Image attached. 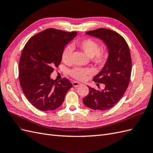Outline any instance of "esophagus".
Here are the masks:
<instances>
[{"label":"esophagus","mask_w":153,"mask_h":153,"mask_svg":"<svg viewBox=\"0 0 153 153\" xmlns=\"http://www.w3.org/2000/svg\"><path fill=\"white\" fill-rule=\"evenodd\" d=\"M72 85H73V86L74 87H77V86H80L81 85V82H77V81H73L72 82Z\"/></svg>","instance_id":"34e87169"}]
</instances>
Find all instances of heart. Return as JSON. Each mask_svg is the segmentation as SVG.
<instances>
[{
  "label": "heart",
  "instance_id": "b5f03b06",
  "mask_svg": "<svg viewBox=\"0 0 153 153\" xmlns=\"http://www.w3.org/2000/svg\"><path fill=\"white\" fill-rule=\"evenodd\" d=\"M77 46L85 53L91 58V62L97 65H102L105 63L108 58V52L106 49H99V44L96 41L90 38L85 39L77 42ZM72 53V48L68 45L65 47L62 52V59L65 63H68L71 60ZM92 74L91 70L88 68L77 67L71 70L70 74L72 77L79 81L86 79L87 76Z\"/></svg>",
  "mask_w": 153,
  "mask_h": 153
}]
</instances>
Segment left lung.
Wrapping results in <instances>:
<instances>
[{
	"label": "left lung",
	"mask_w": 153,
	"mask_h": 153,
	"mask_svg": "<svg viewBox=\"0 0 153 153\" xmlns=\"http://www.w3.org/2000/svg\"><path fill=\"white\" fill-rule=\"evenodd\" d=\"M86 34L105 43L108 57L101 71L93 79L95 82L104 84L105 88L97 90L88 86L89 94L82 102L92 110H107L120 101L128 87L132 64L129 49L124 38L112 30L100 28Z\"/></svg>",
	"instance_id": "1"
}]
</instances>
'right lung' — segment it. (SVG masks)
Listing matches in <instances>:
<instances>
[{"label": "right lung", "instance_id": "right-lung-1", "mask_svg": "<svg viewBox=\"0 0 153 153\" xmlns=\"http://www.w3.org/2000/svg\"><path fill=\"white\" fill-rule=\"evenodd\" d=\"M77 33L47 29L30 38L22 52L20 84L26 98L39 110H54L59 107L73 86L66 78L57 82L51 79V74L62 62L65 46Z\"/></svg>", "mask_w": 153, "mask_h": 153}]
</instances>
